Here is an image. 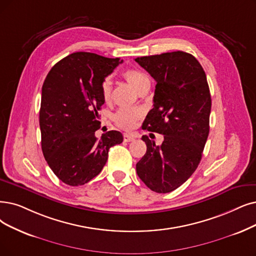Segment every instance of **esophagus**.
Returning <instances> with one entry per match:
<instances>
[{"label": "esophagus", "instance_id": "obj_1", "mask_svg": "<svg viewBox=\"0 0 256 256\" xmlns=\"http://www.w3.org/2000/svg\"><path fill=\"white\" fill-rule=\"evenodd\" d=\"M124 136L125 142H131L136 138V136L134 134H124V136Z\"/></svg>", "mask_w": 256, "mask_h": 256}]
</instances>
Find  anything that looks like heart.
<instances>
[{
	"mask_svg": "<svg viewBox=\"0 0 256 256\" xmlns=\"http://www.w3.org/2000/svg\"><path fill=\"white\" fill-rule=\"evenodd\" d=\"M120 76L131 86V88H134L136 91V92H140L142 89L149 87L150 85L148 76L142 72V71L136 68L125 69L124 71H122ZM100 92L104 102L109 103L112 92L111 83L109 80H103V83H102L100 86ZM142 116V111L140 109L120 108L116 112V114L114 116V120L118 127L122 129H131L136 125V122L140 120Z\"/></svg>",
	"mask_w": 256,
	"mask_h": 256,
	"instance_id": "b5f03b06",
	"label": "heart"
}]
</instances>
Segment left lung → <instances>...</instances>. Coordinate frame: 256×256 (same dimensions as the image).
I'll return each mask as SVG.
<instances>
[{"mask_svg":"<svg viewBox=\"0 0 256 256\" xmlns=\"http://www.w3.org/2000/svg\"><path fill=\"white\" fill-rule=\"evenodd\" d=\"M136 62L156 82L142 129L164 136L160 146L142 138L147 151L136 173L152 191L168 193L182 185L200 162L209 134L208 82L198 60L184 51L140 56Z\"/></svg>","mask_w":256,"mask_h":256,"instance_id":"left-lung-1","label":"left lung"}]
</instances>
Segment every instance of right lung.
Here are the masks:
<instances>
[{"mask_svg": "<svg viewBox=\"0 0 256 256\" xmlns=\"http://www.w3.org/2000/svg\"><path fill=\"white\" fill-rule=\"evenodd\" d=\"M122 62L91 52H74L58 62L42 87L40 127L44 158L54 174L69 186L96 178L109 149L122 142L120 132L102 134L98 110L105 102L100 86Z\"/></svg>", "mask_w": 256, "mask_h": 256, "instance_id": "add662e5", "label": "right lung"}]
</instances>
